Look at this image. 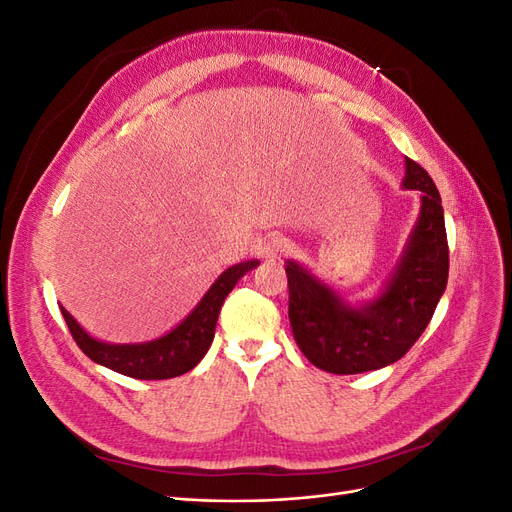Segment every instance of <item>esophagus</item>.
I'll return each instance as SVG.
<instances>
[{
  "instance_id": "obj_1",
  "label": "esophagus",
  "mask_w": 512,
  "mask_h": 512,
  "mask_svg": "<svg viewBox=\"0 0 512 512\" xmlns=\"http://www.w3.org/2000/svg\"><path fill=\"white\" fill-rule=\"evenodd\" d=\"M290 247V241L284 235H269V239L265 241V247H262V256L269 260H277L282 258Z\"/></svg>"
}]
</instances>
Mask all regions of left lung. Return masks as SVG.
Masks as SVG:
<instances>
[{"label":"left lung","mask_w":512,"mask_h":512,"mask_svg":"<svg viewBox=\"0 0 512 512\" xmlns=\"http://www.w3.org/2000/svg\"><path fill=\"white\" fill-rule=\"evenodd\" d=\"M404 188L421 192V213L376 299L354 307L299 262H286L294 342L309 363L329 374H363L399 361L427 329L446 290L448 241L440 192L410 158Z\"/></svg>","instance_id":"8db88e82"}]
</instances>
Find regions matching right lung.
I'll use <instances>...</instances> for the list:
<instances>
[{"label":"right lung","instance_id":"right-lung-1","mask_svg":"<svg viewBox=\"0 0 512 512\" xmlns=\"http://www.w3.org/2000/svg\"><path fill=\"white\" fill-rule=\"evenodd\" d=\"M258 260H245L239 265L226 269L200 303L192 309L183 322L177 327L145 344H106L100 339L91 337L79 322H76L68 309L59 307L68 329L74 337V342L89 356L91 361L104 365L108 369L117 371V374L138 378V380H166L185 374V371L194 369L200 359L207 354L213 335L215 324H218L220 309L228 292L237 286L241 277L258 267Z\"/></svg>","mask_w":512,"mask_h":512}]
</instances>
